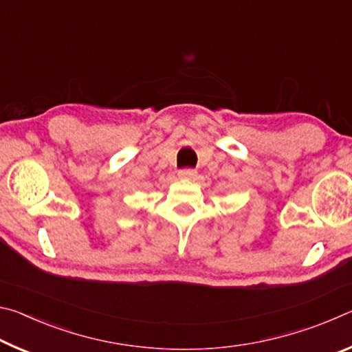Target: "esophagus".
<instances>
[{"label": "esophagus", "mask_w": 352, "mask_h": 352, "mask_svg": "<svg viewBox=\"0 0 352 352\" xmlns=\"http://www.w3.org/2000/svg\"><path fill=\"white\" fill-rule=\"evenodd\" d=\"M178 177H180V178H186V180H192L194 177H197V170H195V169H189V168L180 169V170H178Z\"/></svg>", "instance_id": "1"}]
</instances>
